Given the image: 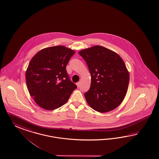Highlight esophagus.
I'll return each mask as SVG.
<instances>
[{"label":"esophagus","instance_id":"1","mask_svg":"<svg viewBox=\"0 0 159 159\" xmlns=\"http://www.w3.org/2000/svg\"><path fill=\"white\" fill-rule=\"evenodd\" d=\"M77 87L79 88L80 87V82H78L77 83Z\"/></svg>","mask_w":159,"mask_h":159}]
</instances>
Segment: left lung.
Listing matches in <instances>:
<instances>
[{
    "instance_id": "1",
    "label": "left lung",
    "mask_w": 159,
    "mask_h": 159,
    "mask_svg": "<svg viewBox=\"0 0 159 159\" xmlns=\"http://www.w3.org/2000/svg\"><path fill=\"white\" fill-rule=\"evenodd\" d=\"M87 64L91 84L84 96L99 112L112 111L123 101L128 88L129 73L122 58L107 48L95 46L80 51Z\"/></svg>"
}]
</instances>
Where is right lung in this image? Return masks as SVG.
<instances>
[{"mask_svg": "<svg viewBox=\"0 0 159 159\" xmlns=\"http://www.w3.org/2000/svg\"><path fill=\"white\" fill-rule=\"evenodd\" d=\"M75 51L62 46L42 49L31 58L26 72L31 97L41 108L51 111L67 102L77 85L70 80L67 64Z\"/></svg>", "mask_w": 159, "mask_h": 159, "instance_id": "obj_1", "label": "right lung"}]
</instances>
